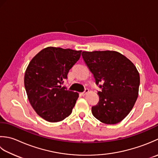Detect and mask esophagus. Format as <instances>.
<instances>
[{"mask_svg":"<svg viewBox=\"0 0 158 158\" xmlns=\"http://www.w3.org/2000/svg\"><path fill=\"white\" fill-rule=\"evenodd\" d=\"M88 93H89V89H86L85 90V91L81 93V95H82V96H85L86 94H87Z\"/></svg>","mask_w":158,"mask_h":158,"instance_id":"obj_1","label":"esophagus"}]
</instances>
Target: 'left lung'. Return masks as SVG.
Returning a JSON list of instances; mask_svg holds the SVG:
<instances>
[{"mask_svg": "<svg viewBox=\"0 0 158 158\" xmlns=\"http://www.w3.org/2000/svg\"><path fill=\"white\" fill-rule=\"evenodd\" d=\"M82 56L96 85L102 84L99 102L91 108L93 115L106 124L119 123L138 98L140 75L136 66L116 51H84Z\"/></svg>", "mask_w": 158, "mask_h": 158, "instance_id": "obj_1", "label": "left lung"}]
</instances>
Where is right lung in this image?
Here are the masks:
<instances>
[{"instance_id":"add662e5","label":"right lung","mask_w":158,"mask_h":158,"mask_svg":"<svg viewBox=\"0 0 158 158\" xmlns=\"http://www.w3.org/2000/svg\"><path fill=\"white\" fill-rule=\"evenodd\" d=\"M81 52L47 47L32 59L26 69L24 86L28 100L37 114L48 122L61 121L72 113L78 93L60 85Z\"/></svg>"}]
</instances>
